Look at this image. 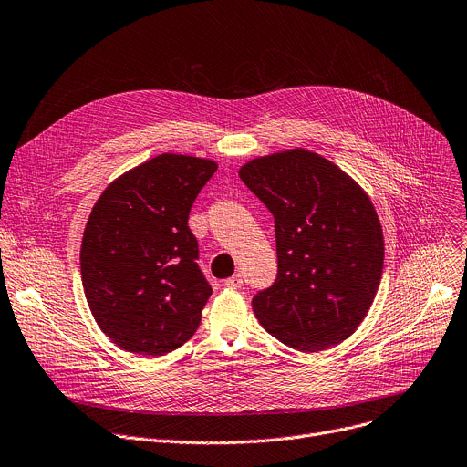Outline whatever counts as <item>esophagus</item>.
<instances>
[{
    "label": "esophagus",
    "mask_w": 467,
    "mask_h": 467,
    "mask_svg": "<svg viewBox=\"0 0 467 467\" xmlns=\"http://www.w3.org/2000/svg\"><path fill=\"white\" fill-rule=\"evenodd\" d=\"M228 288H234V290H237V288H241L243 285V276L241 275H234V276H230V278H226V282H224Z\"/></svg>",
    "instance_id": "obj_1"
}]
</instances>
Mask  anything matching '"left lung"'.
Returning <instances> with one entry per match:
<instances>
[{
  "instance_id": "obj_1",
  "label": "left lung",
  "mask_w": 467,
  "mask_h": 467,
  "mask_svg": "<svg viewBox=\"0 0 467 467\" xmlns=\"http://www.w3.org/2000/svg\"><path fill=\"white\" fill-rule=\"evenodd\" d=\"M239 177L275 219L276 280L253 297L262 327L305 353L340 344L365 319L383 273V232L368 194L301 148L248 161Z\"/></svg>"
}]
</instances>
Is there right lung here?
<instances>
[{"mask_svg": "<svg viewBox=\"0 0 467 467\" xmlns=\"http://www.w3.org/2000/svg\"><path fill=\"white\" fill-rule=\"evenodd\" d=\"M214 171L209 159L162 153L119 175L91 209L84 294L100 331L125 351L164 355L200 326L213 290L189 213Z\"/></svg>", "mask_w": 467, "mask_h": 467, "instance_id": "add662e5", "label": "right lung"}]
</instances>
